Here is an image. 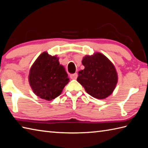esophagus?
Wrapping results in <instances>:
<instances>
[{
  "mask_svg": "<svg viewBox=\"0 0 148 148\" xmlns=\"http://www.w3.org/2000/svg\"><path fill=\"white\" fill-rule=\"evenodd\" d=\"M71 77L72 79H76L77 77V73H74L73 74H71Z\"/></svg>",
  "mask_w": 148,
  "mask_h": 148,
  "instance_id": "obj_1",
  "label": "esophagus"
}]
</instances>
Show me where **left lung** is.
<instances>
[{"label":"left lung","mask_w":148,"mask_h":148,"mask_svg":"<svg viewBox=\"0 0 148 148\" xmlns=\"http://www.w3.org/2000/svg\"><path fill=\"white\" fill-rule=\"evenodd\" d=\"M85 66L79 71L77 81L91 96L99 99H105L112 94L118 81L114 64L100 53L85 56L82 60Z\"/></svg>","instance_id":"obj_1"}]
</instances>
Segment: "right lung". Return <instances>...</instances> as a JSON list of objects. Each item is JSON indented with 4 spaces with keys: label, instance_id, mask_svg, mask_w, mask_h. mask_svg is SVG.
Here are the masks:
<instances>
[{
    "label": "right lung",
    "instance_id": "1",
    "mask_svg": "<svg viewBox=\"0 0 148 148\" xmlns=\"http://www.w3.org/2000/svg\"><path fill=\"white\" fill-rule=\"evenodd\" d=\"M59 58L43 52L31 66L29 82L33 91L43 99L51 101L61 94L69 82L64 66Z\"/></svg>",
    "mask_w": 148,
    "mask_h": 148
}]
</instances>
